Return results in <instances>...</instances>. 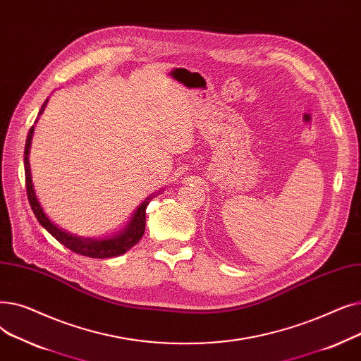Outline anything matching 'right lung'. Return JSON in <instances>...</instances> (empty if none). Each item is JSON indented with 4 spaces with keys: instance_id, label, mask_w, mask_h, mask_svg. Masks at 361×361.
I'll return each mask as SVG.
<instances>
[{
    "instance_id": "add662e5",
    "label": "right lung",
    "mask_w": 361,
    "mask_h": 361,
    "mask_svg": "<svg viewBox=\"0 0 361 361\" xmlns=\"http://www.w3.org/2000/svg\"><path fill=\"white\" fill-rule=\"evenodd\" d=\"M48 104V99L44 102L39 114H37V118H39L41 114L44 112L45 106ZM37 118L35 120V124L37 123ZM33 130L35 126L30 127L29 135L26 139V146H25V176H26V188H27V199L30 203L32 211L36 216V219L39 221V224L44 226V228L56 240L60 241L63 245H66L67 249L71 252L93 257V259H109V257H116L120 255H124L127 250H130L133 245L137 244L145 233V224H146V206L149 204L150 199H154V196H158L159 193L150 195L146 197V200L139 204L137 209L133 214L131 219L128 224L124 226V228L120 233L112 234L109 237H83L73 234L56 224H54L48 215L44 212V207L41 206L39 200L36 197L33 183H32V174H30V164H29V154H30V146H32V137H33Z\"/></svg>"
}]
</instances>
